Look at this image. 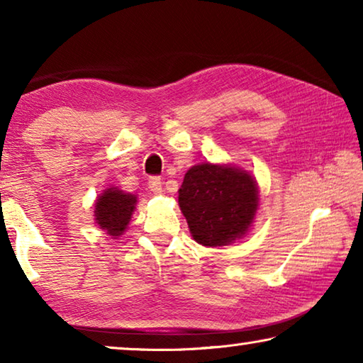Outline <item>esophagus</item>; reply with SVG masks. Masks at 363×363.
Here are the masks:
<instances>
[{"label": "esophagus", "mask_w": 363, "mask_h": 363, "mask_svg": "<svg viewBox=\"0 0 363 363\" xmlns=\"http://www.w3.org/2000/svg\"><path fill=\"white\" fill-rule=\"evenodd\" d=\"M163 182H162V179H160V177H150L149 179V189H150V192H153V194H162L163 192Z\"/></svg>", "instance_id": "obj_1"}]
</instances>
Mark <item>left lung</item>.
Segmentation results:
<instances>
[{"label": "left lung", "instance_id": "obj_1", "mask_svg": "<svg viewBox=\"0 0 363 363\" xmlns=\"http://www.w3.org/2000/svg\"><path fill=\"white\" fill-rule=\"evenodd\" d=\"M257 206L256 179L233 164H195L179 189V208L189 230L203 247H225L240 240L253 225Z\"/></svg>", "mask_w": 363, "mask_h": 363}]
</instances>
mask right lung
<instances>
[{
    "mask_svg": "<svg viewBox=\"0 0 363 363\" xmlns=\"http://www.w3.org/2000/svg\"><path fill=\"white\" fill-rule=\"evenodd\" d=\"M138 196L118 187H107L94 203V220L99 229L112 238H118L128 229L136 210Z\"/></svg>",
    "mask_w": 363,
    "mask_h": 363,
    "instance_id": "right-lung-1",
    "label": "right lung"
}]
</instances>
